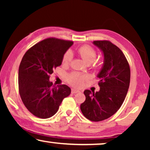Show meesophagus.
Here are the masks:
<instances>
[{
	"instance_id": "esophagus-1",
	"label": "esophagus",
	"mask_w": 150,
	"mask_h": 150,
	"mask_svg": "<svg viewBox=\"0 0 150 150\" xmlns=\"http://www.w3.org/2000/svg\"><path fill=\"white\" fill-rule=\"evenodd\" d=\"M79 92H80L79 90H77V89H71V93H79Z\"/></svg>"
}]
</instances>
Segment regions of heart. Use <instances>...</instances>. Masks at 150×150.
<instances>
[{
  "label": "heart",
  "mask_w": 150,
  "mask_h": 150,
  "mask_svg": "<svg viewBox=\"0 0 150 150\" xmlns=\"http://www.w3.org/2000/svg\"><path fill=\"white\" fill-rule=\"evenodd\" d=\"M79 53L81 55L82 59L86 63H92L95 61L96 57V52L92 47L89 46H81L79 49ZM73 57L72 52L70 50L67 51L63 57V63L67 64L70 62ZM87 79V76L86 74L79 73H73L69 76L68 82L74 87H79L83 85L85 80Z\"/></svg>",
  "instance_id": "b5f03b06"
}]
</instances>
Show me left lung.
<instances>
[{"label":"left lung","instance_id":"8db88e82","mask_svg":"<svg viewBox=\"0 0 150 150\" xmlns=\"http://www.w3.org/2000/svg\"><path fill=\"white\" fill-rule=\"evenodd\" d=\"M104 56L97 77L100 91H84L86 100L81 104L83 115L93 122L106 120L120 109L130 85V69L122 51L109 41H94Z\"/></svg>","mask_w":150,"mask_h":150}]
</instances>
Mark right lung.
Wrapping results in <instances>:
<instances>
[{
	"mask_svg": "<svg viewBox=\"0 0 150 150\" xmlns=\"http://www.w3.org/2000/svg\"><path fill=\"white\" fill-rule=\"evenodd\" d=\"M73 42L48 38L31 47L22 58L18 71L20 97L35 116L47 119L58 111L65 98L71 93L66 85L52 86L50 75L60 66L63 57Z\"/></svg>",
	"mask_w": 150,
	"mask_h": 150,
	"instance_id": "obj_1",
	"label": "right lung"
}]
</instances>
